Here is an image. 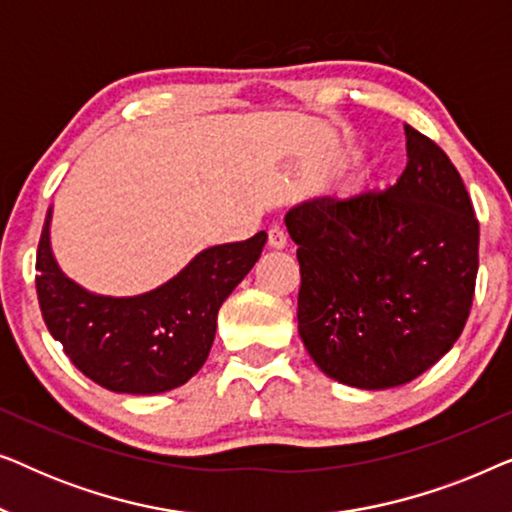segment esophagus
I'll list each match as a JSON object with an SVG mask.
<instances>
[{"instance_id":"34e87169","label":"esophagus","mask_w":512,"mask_h":512,"mask_svg":"<svg viewBox=\"0 0 512 512\" xmlns=\"http://www.w3.org/2000/svg\"><path fill=\"white\" fill-rule=\"evenodd\" d=\"M268 244L272 249H284L286 247V233L279 226H272L268 230Z\"/></svg>"}]
</instances>
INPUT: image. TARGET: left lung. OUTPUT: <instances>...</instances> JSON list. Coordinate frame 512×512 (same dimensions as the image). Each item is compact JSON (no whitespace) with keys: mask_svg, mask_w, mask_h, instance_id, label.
Masks as SVG:
<instances>
[{"mask_svg":"<svg viewBox=\"0 0 512 512\" xmlns=\"http://www.w3.org/2000/svg\"><path fill=\"white\" fill-rule=\"evenodd\" d=\"M394 186L312 198L284 216L298 244V333L347 387L408 384L450 352L471 312L480 226L445 151L405 125Z\"/></svg>","mask_w":512,"mask_h":512,"instance_id":"8db88e82","label":"left lung"}]
</instances>
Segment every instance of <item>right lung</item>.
<instances>
[{"mask_svg":"<svg viewBox=\"0 0 512 512\" xmlns=\"http://www.w3.org/2000/svg\"><path fill=\"white\" fill-rule=\"evenodd\" d=\"M48 207L37 251V293L48 331L76 368L116 394L151 396L186 384L205 366L219 310L268 242L214 244L172 279L137 296H104L67 277L51 247Z\"/></svg>","mask_w":512,"mask_h":512,"instance_id":"1","label":"right lung"}]
</instances>
